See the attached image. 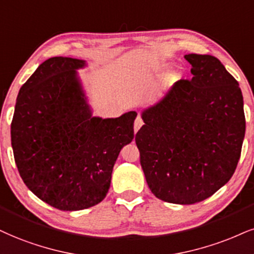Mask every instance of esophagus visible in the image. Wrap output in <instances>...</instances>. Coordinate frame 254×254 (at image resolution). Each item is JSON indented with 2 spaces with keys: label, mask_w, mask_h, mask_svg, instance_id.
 Listing matches in <instances>:
<instances>
[{
  "label": "esophagus",
  "mask_w": 254,
  "mask_h": 254,
  "mask_svg": "<svg viewBox=\"0 0 254 254\" xmlns=\"http://www.w3.org/2000/svg\"><path fill=\"white\" fill-rule=\"evenodd\" d=\"M142 125H143V121H142L141 117H140V115H137L136 119H135V121H134V130H135V132H137V130H139L140 128H141Z\"/></svg>",
  "instance_id": "esophagus-1"
}]
</instances>
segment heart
Segmentation results:
<instances>
[{
	"mask_svg": "<svg viewBox=\"0 0 254 254\" xmlns=\"http://www.w3.org/2000/svg\"><path fill=\"white\" fill-rule=\"evenodd\" d=\"M161 68H162V64H155L154 65V71H155V76H158L159 74H160V70H161ZM173 73H172V71H170V73L167 74V79H172V77H173Z\"/></svg>",
	"mask_w": 254,
	"mask_h": 254,
	"instance_id": "obj_1",
	"label": "heart"
}]
</instances>
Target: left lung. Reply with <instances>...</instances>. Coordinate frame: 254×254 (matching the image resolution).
<instances>
[{
  "label": "left lung",
  "instance_id": "left-lung-1",
  "mask_svg": "<svg viewBox=\"0 0 254 254\" xmlns=\"http://www.w3.org/2000/svg\"><path fill=\"white\" fill-rule=\"evenodd\" d=\"M179 80L142 112L135 135L140 164L156 198L190 205L213 195L236 171L245 136L239 83L212 55L189 54Z\"/></svg>",
  "mask_w": 254,
  "mask_h": 254
}]
</instances>
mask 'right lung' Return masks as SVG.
<instances>
[{
  "label": "right lung",
  "instance_id": "obj_1",
  "mask_svg": "<svg viewBox=\"0 0 254 254\" xmlns=\"http://www.w3.org/2000/svg\"><path fill=\"white\" fill-rule=\"evenodd\" d=\"M84 61L56 56L18 92L11 146L18 173L42 201L61 211L101 202L119 153L134 137L136 112L92 117L76 69Z\"/></svg>",
  "mask_w": 254,
  "mask_h": 254
}]
</instances>
